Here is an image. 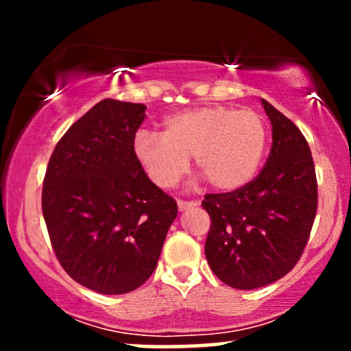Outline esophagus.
<instances>
[{"label": "esophagus", "mask_w": 351, "mask_h": 351, "mask_svg": "<svg viewBox=\"0 0 351 351\" xmlns=\"http://www.w3.org/2000/svg\"><path fill=\"white\" fill-rule=\"evenodd\" d=\"M198 206V201H183V199H178V209L180 211H186L189 208H195Z\"/></svg>", "instance_id": "34e87169"}]
</instances>
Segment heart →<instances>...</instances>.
Returning a JSON list of instances; mask_svg holds the SVG:
<instances>
[{
    "instance_id": "heart-1",
    "label": "heart",
    "mask_w": 351,
    "mask_h": 351,
    "mask_svg": "<svg viewBox=\"0 0 351 351\" xmlns=\"http://www.w3.org/2000/svg\"><path fill=\"white\" fill-rule=\"evenodd\" d=\"M267 147L263 115L252 108L208 106L188 108L163 120L162 135L136 132L134 153L145 173L162 189H171L188 173L195 156L199 173L221 191H236L256 176Z\"/></svg>"
}]
</instances>
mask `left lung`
<instances>
[{
  "mask_svg": "<svg viewBox=\"0 0 351 351\" xmlns=\"http://www.w3.org/2000/svg\"><path fill=\"white\" fill-rule=\"evenodd\" d=\"M272 148L263 171L232 193L206 195L211 217L204 254L219 280L252 291L291 272L317 213V178L302 132L267 100Z\"/></svg>",
  "mask_w": 351,
  "mask_h": 351,
  "instance_id": "1",
  "label": "left lung"
}]
</instances>
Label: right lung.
Wrapping results in <instances>:
<instances>
[{
	"label": "right lung",
	"instance_id": "1",
	"mask_svg": "<svg viewBox=\"0 0 351 351\" xmlns=\"http://www.w3.org/2000/svg\"><path fill=\"white\" fill-rule=\"evenodd\" d=\"M143 104L106 99L64 134L43 184L52 249L75 282L106 295L138 289L155 271L176 201L134 153Z\"/></svg>",
	"mask_w": 351,
	"mask_h": 351
}]
</instances>
